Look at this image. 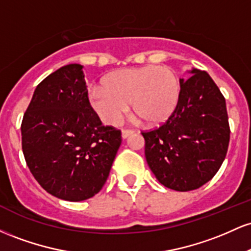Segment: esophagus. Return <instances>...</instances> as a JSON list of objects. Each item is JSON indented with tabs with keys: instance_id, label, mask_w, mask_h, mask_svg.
<instances>
[{
	"instance_id": "34e87169",
	"label": "esophagus",
	"mask_w": 251,
	"mask_h": 251,
	"mask_svg": "<svg viewBox=\"0 0 251 251\" xmlns=\"http://www.w3.org/2000/svg\"><path fill=\"white\" fill-rule=\"evenodd\" d=\"M133 133H134V131H132V129H123V132H122L123 139H126V138H128L129 135L133 134Z\"/></svg>"
}]
</instances>
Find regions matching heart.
Returning a JSON list of instances; mask_svg holds the SVG:
<instances>
[{
  "instance_id": "1",
  "label": "heart",
  "mask_w": 251,
  "mask_h": 251,
  "mask_svg": "<svg viewBox=\"0 0 251 251\" xmlns=\"http://www.w3.org/2000/svg\"><path fill=\"white\" fill-rule=\"evenodd\" d=\"M89 103L100 119L116 126L131 103L135 116L146 125H159L175 112L180 98V82L176 72L166 66H144L112 73L105 86H93Z\"/></svg>"
}]
</instances>
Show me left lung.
<instances>
[{"mask_svg":"<svg viewBox=\"0 0 251 251\" xmlns=\"http://www.w3.org/2000/svg\"><path fill=\"white\" fill-rule=\"evenodd\" d=\"M180 79L174 113L158 128L142 132L145 157L158 181L176 191L201 188L220 170L230 140L226 99L206 72L192 68Z\"/></svg>","mask_w":251,"mask_h":251,"instance_id":"1","label":"left lung"}]
</instances>
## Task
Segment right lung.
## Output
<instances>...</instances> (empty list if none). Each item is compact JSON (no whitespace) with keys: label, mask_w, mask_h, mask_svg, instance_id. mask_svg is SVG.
Returning a JSON list of instances; mask_svg holds the SVG:
<instances>
[{"label":"right lung","mask_w":251,"mask_h":251,"mask_svg":"<svg viewBox=\"0 0 251 251\" xmlns=\"http://www.w3.org/2000/svg\"><path fill=\"white\" fill-rule=\"evenodd\" d=\"M83 66L71 63L42 80L21 125L31 175L60 200H88L102 189L122 144V132L103 126L88 100Z\"/></svg>","instance_id":"add662e5"}]
</instances>
